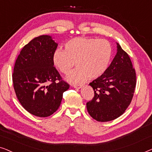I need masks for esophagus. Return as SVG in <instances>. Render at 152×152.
I'll list each match as a JSON object with an SVG mask.
<instances>
[{
    "label": "esophagus",
    "mask_w": 152,
    "mask_h": 152,
    "mask_svg": "<svg viewBox=\"0 0 152 152\" xmlns=\"http://www.w3.org/2000/svg\"><path fill=\"white\" fill-rule=\"evenodd\" d=\"M73 87L75 88H81L82 87V85H74Z\"/></svg>",
    "instance_id": "esophagus-1"
}]
</instances>
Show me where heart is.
I'll return each mask as SVG.
<instances>
[{"label":"heart","mask_w":152,"mask_h":152,"mask_svg":"<svg viewBox=\"0 0 152 152\" xmlns=\"http://www.w3.org/2000/svg\"><path fill=\"white\" fill-rule=\"evenodd\" d=\"M65 50L57 49L53 62L59 71L68 74L75 63L77 68L67 77L72 83H82L102 75L108 68L112 55L110 43L104 39L78 37L64 45Z\"/></svg>","instance_id":"obj_1"}]
</instances>
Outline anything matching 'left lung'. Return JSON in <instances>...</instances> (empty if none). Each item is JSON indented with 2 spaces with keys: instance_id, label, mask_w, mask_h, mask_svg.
Here are the masks:
<instances>
[{
  "instance_id": "1",
  "label": "left lung",
  "mask_w": 152,
  "mask_h": 152,
  "mask_svg": "<svg viewBox=\"0 0 152 152\" xmlns=\"http://www.w3.org/2000/svg\"><path fill=\"white\" fill-rule=\"evenodd\" d=\"M136 84L132 61L117 43V53L106 72L89 84L95 93L92 100L86 103L89 115L98 122L120 117L132 102Z\"/></svg>"
}]
</instances>
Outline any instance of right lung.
<instances>
[{"label":"right lung","instance_id":"add662e5","mask_svg":"<svg viewBox=\"0 0 152 152\" xmlns=\"http://www.w3.org/2000/svg\"><path fill=\"white\" fill-rule=\"evenodd\" d=\"M58 44L41 35L25 45L16 60L14 88L22 107L37 117L51 115L59 109L69 84L62 80L53 62Z\"/></svg>","mask_w":152,"mask_h":152}]
</instances>
